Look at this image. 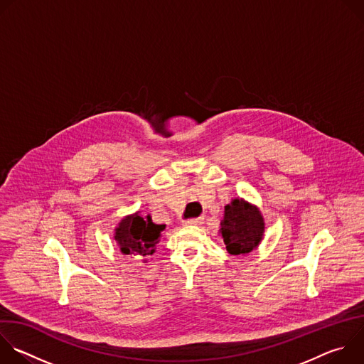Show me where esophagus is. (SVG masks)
I'll return each mask as SVG.
<instances>
[{
	"instance_id": "obj_1",
	"label": "esophagus",
	"mask_w": 364,
	"mask_h": 364,
	"mask_svg": "<svg viewBox=\"0 0 364 364\" xmlns=\"http://www.w3.org/2000/svg\"><path fill=\"white\" fill-rule=\"evenodd\" d=\"M203 218L200 216V218H193V219H187L186 220V225H188V226H197V225H201L203 223Z\"/></svg>"
}]
</instances>
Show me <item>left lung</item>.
I'll use <instances>...</instances> for the list:
<instances>
[{
    "mask_svg": "<svg viewBox=\"0 0 364 364\" xmlns=\"http://www.w3.org/2000/svg\"><path fill=\"white\" fill-rule=\"evenodd\" d=\"M264 229V218L255 205L235 198L225 207L220 233L229 253L245 255L253 250L262 240Z\"/></svg>",
    "mask_w": 364,
    "mask_h": 364,
    "instance_id": "left-lung-1",
    "label": "left lung"
}]
</instances>
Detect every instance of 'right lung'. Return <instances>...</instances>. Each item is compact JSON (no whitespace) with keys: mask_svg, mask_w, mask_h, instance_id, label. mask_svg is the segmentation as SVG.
I'll return each instance as SVG.
<instances>
[{"mask_svg":"<svg viewBox=\"0 0 364 364\" xmlns=\"http://www.w3.org/2000/svg\"><path fill=\"white\" fill-rule=\"evenodd\" d=\"M166 225H155L151 218L138 213L125 218L115 230V240L125 255L148 256L155 252Z\"/></svg>","mask_w":364,"mask_h":364,"instance_id":"1","label":"right lung"}]
</instances>
